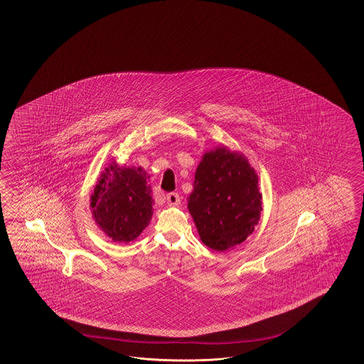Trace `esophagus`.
I'll return each mask as SVG.
<instances>
[{"mask_svg": "<svg viewBox=\"0 0 364 364\" xmlns=\"http://www.w3.org/2000/svg\"><path fill=\"white\" fill-rule=\"evenodd\" d=\"M166 203L171 207H176L180 204V196L177 195L176 192H171L166 195Z\"/></svg>", "mask_w": 364, "mask_h": 364, "instance_id": "obj_1", "label": "esophagus"}]
</instances>
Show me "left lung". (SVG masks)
Here are the masks:
<instances>
[{
	"label": "left lung",
	"mask_w": 364,
	"mask_h": 364,
	"mask_svg": "<svg viewBox=\"0 0 364 364\" xmlns=\"http://www.w3.org/2000/svg\"><path fill=\"white\" fill-rule=\"evenodd\" d=\"M262 204L259 178L244 154L227 146L203 154L188 210L207 247L224 252L242 244L257 225Z\"/></svg>",
	"instance_id": "left-lung-1"
}]
</instances>
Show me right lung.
<instances>
[{"instance_id": "1", "label": "right lung", "mask_w": 364, "mask_h": 364, "mask_svg": "<svg viewBox=\"0 0 364 364\" xmlns=\"http://www.w3.org/2000/svg\"><path fill=\"white\" fill-rule=\"evenodd\" d=\"M149 176L141 166H107L90 195L92 216L100 230L116 242L137 239L154 215Z\"/></svg>"}]
</instances>
